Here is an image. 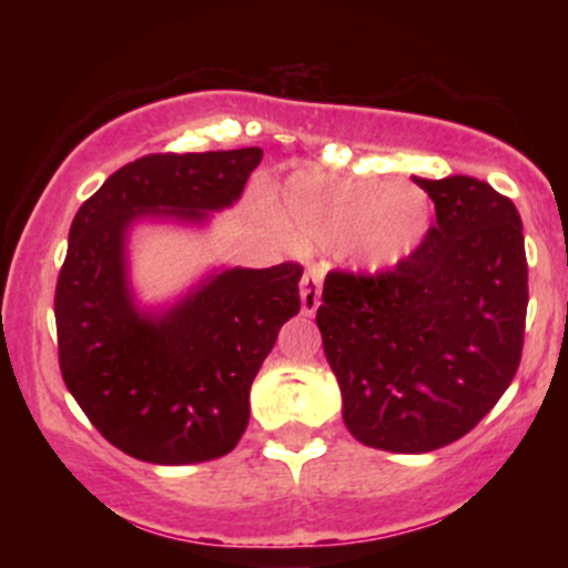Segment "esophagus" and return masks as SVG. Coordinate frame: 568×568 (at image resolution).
I'll list each match as a JSON object with an SVG mask.
<instances>
[{
	"instance_id": "esophagus-1",
	"label": "esophagus",
	"mask_w": 568,
	"mask_h": 568,
	"mask_svg": "<svg viewBox=\"0 0 568 568\" xmlns=\"http://www.w3.org/2000/svg\"><path fill=\"white\" fill-rule=\"evenodd\" d=\"M321 285H323V272L317 266H310L302 277V312L304 315H315L317 306H321Z\"/></svg>"
}]
</instances>
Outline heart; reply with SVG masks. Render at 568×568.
<instances>
[{"label": "heart", "mask_w": 568, "mask_h": 568, "mask_svg": "<svg viewBox=\"0 0 568 568\" xmlns=\"http://www.w3.org/2000/svg\"><path fill=\"white\" fill-rule=\"evenodd\" d=\"M280 232L296 247L342 243L371 272L408 262L429 232V202L410 184L298 171L272 200Z\"/></svg>", "instance_id": "heart-1"}]
</instances>
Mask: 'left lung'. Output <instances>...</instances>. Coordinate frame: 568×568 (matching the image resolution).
Here are the masks:
<instances>
[{
    "instance_id": "8db88e82",
    "label": "left lung",
    "mask_w": 568,
    "mask_h": 568,
    "mask_svg": "<svg viewBox=\"0 0 568 568\" xmlns=\"http://www.w3.org/2000/svg\"><path fill=\"white\" fill-rule=\"evenodd\" d=\"M435 202L419 251L379 275L334 270L317 328L363 446L425 454L497 406L520 363L529 306L524 224L470 175L414 179Z\"/></svg>"
}]
</instances>
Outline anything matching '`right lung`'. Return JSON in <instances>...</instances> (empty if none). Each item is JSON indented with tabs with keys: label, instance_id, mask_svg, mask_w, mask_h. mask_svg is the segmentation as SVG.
I'll return each instance as SVG.
<instances>
[{
	"label": "right lung",
	"instance_id": "add662e5",
	"mask_svg": "<svg viewBox=\"0 0 568 568\" xmlns=\"http://www.w3.org/2000/svg\"><path fill=\"white\" fill-rule=\"evenodd\" d=\"M258 146L146 154L82 202L55 285L58 363L69 393L112 446L152 465L230 454L251 416V384L285 321L302 266L219 270L168 310L135 306L128 232L139 219L202 224L243 194Z\"/></svg>",
	"mask_w": 568,
	"mask_h": 568
}]
</instances>
